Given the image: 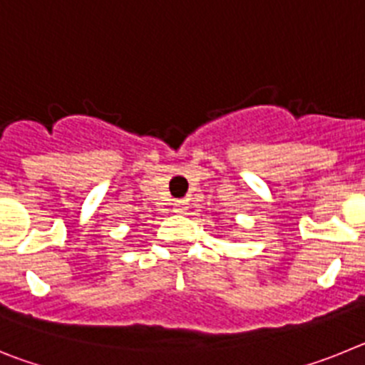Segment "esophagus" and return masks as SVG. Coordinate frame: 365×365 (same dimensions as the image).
I'll list each match as a JSON object with an SVG mask.
<instances>
[{"mask_svg": "<svg viewBox=\"0 0 365 365\" xmlns=\"http://www.w3.org/2000/svg\"><path fill=\"white\" fill-rule=\"evenodd\" d=\"M173 206H175V212H179V214H186V212H188V202H186L185 199L175 201L173 202Z\"/></svg>", "mask_w": 365, "mask_h": 365, "instance_id": "34e87169", "label": "esophagus"}]
</instances>
